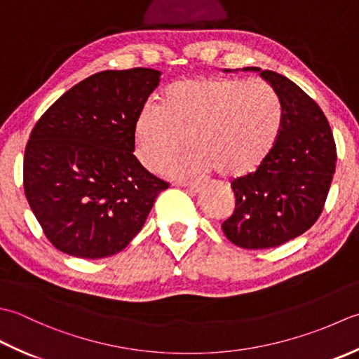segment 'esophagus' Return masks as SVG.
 Returning a JSON list of instances; mask_svg holds the SVG:
<instances>
[{
	"instance_id": "34e87169",
	"label": "esophagus",
	"mask_w": 359,
	"mask_h": 359,
	"mask_svg": "<svg viewBox=\"0 0 359 359\" xmlns=\"http://www.w3.org/2000/svg\"><path fill=\"white\" fill-rule=\"evenodd\" d=\"M182 186L187 187L192 194H198V192H201V190L204 189V186L201 184V182H198V181H189V182H184V184H182Z\"/></svg>"
}]
</instances>
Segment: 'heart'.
I'll use <instances>...</instances> for the list:
<instances>
[{
	"label": "heart",
	"mask_w": 359,
	"mask_h": 359,
	"mask_svg": "<svg viewBox=\"0 0 359 359\" xmlns=\"http://www.w3.org/2000/svg\"><path fill=\"white\" fill-rule=\"evenodd\" d=\"M282 127V105L260 80L186 77L165 88L161 107L145 105L135 121V155L158 172L184 148L193 150L164 173L190 177L217 170L237 180L255 172ZM188 139L186 140L185 137Z\"/></svg>",
	"instance_id": "obj_1"
}]
</instances>
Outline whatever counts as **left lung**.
<instances>
[{"label":"left lung","instance_id":"left-lung-1","mask_svg":"<svg viewBox=\"0 0 359 359\" xmlns=\"http://www.w3.org/2000/svg\"><path fill=\"white\" fill-rule=\"evenodd\" d=\"M243 71L259 72L271 85L282 105V127L259 169L232 181L236 210L222 228L233 245L266 250L316 223L334 175L336 145L323 109L294 82L255 67Z\"/></svg>","mask_w":359,"mask_h":359}]
</instances>
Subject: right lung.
<instances>
[{"label":"right lung","instance_id":"add662e5","mask_svg":"<svg viewBox=\"0 0 359 359\" xmlns=\"http://www.w3.org/2000/svg\"><path fill=\"white\" fill-rule=\"evenodd\" d=\"M161 71H102L57 99L29 137L25 194L48 240L80 259H104L142 229L169 187L141 165L135 121Z\"/></svg>","mask_w":359,"mask_h":359}]
</instances>
